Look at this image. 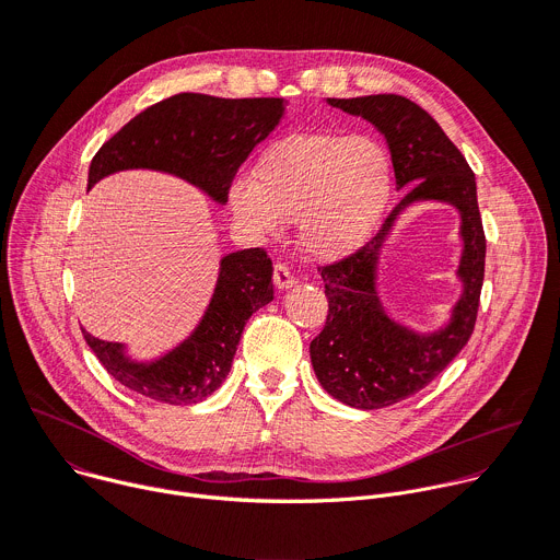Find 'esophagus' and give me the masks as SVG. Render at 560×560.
Here are the masks:
<instances>
[{
  "label": "esophagus",
  "instance_id": "esophagus-1",
  "mask_svg": "<svg viewBox=\"0 0 560 560\" xmlns=\"http://www.w3.org/2000/svg\"><path fill=\"white\" fill-rule=\"evenodd\" d=\"M272 279H275V285H277L279 290H288V288H292V285L296 283V277H294L283 264H277V266H275Z\"/></svg>",
  "mask_w": 560,
  "mask_h": 560
}]
</instances>
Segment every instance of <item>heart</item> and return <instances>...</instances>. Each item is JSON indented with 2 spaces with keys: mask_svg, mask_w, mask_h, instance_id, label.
<instances>
[{
  "mask_svg": "<svg viewBox=\"0 0 560 560\" xmlns=\"http://www.w3.org/2000/svg\"><path fill=\"white\" fill-rule=\"evenodd\" d=\"M392 190L385 145L368 135L294 132L272 143L253 182L232 186V206L259 230L296 221L314 257H339L361 246L381 221Z\"/></svg>",
  "mask_w": 560,
  "mask_h": 560,
  "instance_id": "obj_1",
  "label": "heart"
}]
</instances>
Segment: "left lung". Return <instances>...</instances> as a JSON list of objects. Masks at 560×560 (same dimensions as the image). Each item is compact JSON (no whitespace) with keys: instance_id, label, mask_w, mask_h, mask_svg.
I'll return each mask as SVG.
<instances>
[{"instance_id":"8db88e82","label":"left lung","mask_w":560,"mask_h":560,"mask_svg":"<svg viewBox=\"0 0 560 560\" xmlns=\"http://www.w3.org/2000/svg\"><path fill=\"white\" fill-rule=\"evenodd\" d=\"M328 104L378 128L389 148L396 188H408L370 242L322 266L330 310L324 330L310 343L312 368L328 394L350 408L378 410L423 389L469 341L486 275V232L474 173L430 113L401 95L328 100ZM419 198L447 200L462 212L464 294L448 328L434 336H415L394 325L373 288L384 234L395 214Z\"/></svg>"}]
</instances>
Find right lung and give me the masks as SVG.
Masks as SVG:
<instances>
[{"instance_id": "1", "label": "right lung", "mask_w": 560, "mask_h": 560, "mask_svg": "<svg viewBox=\"0 0 560 560\" xmlns=\"http://www.w3.org/2000/svg\"><path fill=\"white\" fill-rule=\"evenodd\" d=\"M283 113L285 104L277 97L173 95L139 113L97 150L89 188L117 171L152 168L177 175L225 203L238 166L275 130ZM272 299V261L264 248H250L223 257L214 296L199 328L164 359L148 365L132 363L119 343L82 332L100 363L121 385L159 404L190 406L221 385L250 314Z\"/></svg>"}]
</instances>
